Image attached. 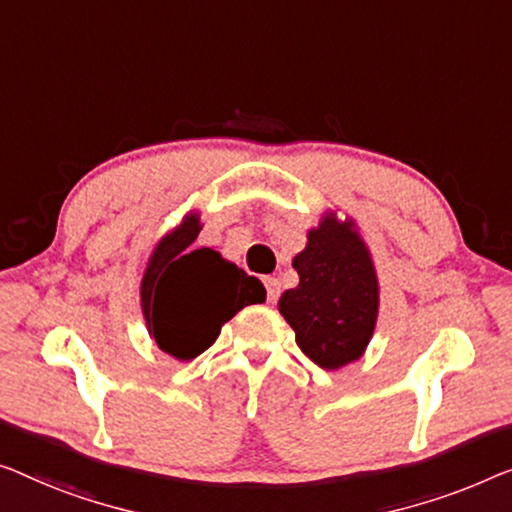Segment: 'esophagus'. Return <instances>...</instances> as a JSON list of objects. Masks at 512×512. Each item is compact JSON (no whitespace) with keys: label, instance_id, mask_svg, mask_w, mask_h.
Instances as JSON below:
<instances>
[{"label":"esophagus","instance_id":"1","mask_svg":"<svg viewBox=\"0 0 512 512\" xmlns=\"http://www.w3.org/2000/svg\"><path fill=\"white\" fill-rule=\"evenodd\" d=\"M264 287H266V301L278 303V299H280V282L276 278H264Z\"/></svg>","mask_w":512,"mask_h":512}]
</instances>
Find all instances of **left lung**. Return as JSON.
I'll return each mask as SVG.
<instances>
[{"mask_svg":"<svg viewBox=\"0 0 512 512\" xmlns=\"http://www.w3.org/2000/svg\"><path fill=\"white\" fill-rule=\"evenodd\" d=\"M299 287L280 296L278 308L312 363L338 370L368 347L377 322V278L358 234L326 218L294 257Z\"/></svg>","mask_w":512,"mask_h":512,"instance_id":"left-lung-1","label":"left lung"}]
</instances>
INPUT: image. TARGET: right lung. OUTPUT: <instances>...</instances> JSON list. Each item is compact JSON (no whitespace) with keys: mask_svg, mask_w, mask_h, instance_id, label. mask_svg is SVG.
Wrapping results in <instances>:
<instances>
[{"mask_svg":"<svg viewBox=\"0 0 512 512\" xmlns=\"http://www.w3.org/2000/svg\"><path fill=\"white\" fill-rule=\"evenodd\" d=\"M200 220L188 216L158 243L142 280V310L163 352L181 361L216 342L220 326L241 308L264 301V287L216 250H193Z\"/></svg>","mask_w":512,"mask_h":512,"instance_id":"right-lung-1","label":"right lung"}]
</instances>
